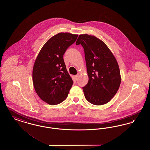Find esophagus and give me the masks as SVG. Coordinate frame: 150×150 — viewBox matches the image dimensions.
<instances>
[{
  "instance_id": "esophagus-1",
  "label": "esophagus",
  "mask_w": 150,
  "mask_h": 150,
  "mask_svg": "<svg viewBox=\"0 0 150 150\" xmlns=\"http://www.w3.org/2000/svg\"><path fill=\"white\" fill-rule=\"evenodd\" d=\"M78 77H79V75H76V76H74V77H75L76 80H77V79H78Z\"/></svg>"
}]
</instances>
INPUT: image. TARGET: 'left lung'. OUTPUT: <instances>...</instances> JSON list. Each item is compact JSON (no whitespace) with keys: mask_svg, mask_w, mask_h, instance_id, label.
Segmentation results:
<instances>
[{"mask_svg":"<svg viewBox=\"0 0 150 150\" xmlns=\"http://www.w3.org/2000/svg\"><path fill=\"white\" fill-rule=\"evenodd\" d=\"M84 49L88 81L82 87L88 102L96 105L109 102L118 91L121 75L118 63L109 48L94 35L81 34L76 45Z\"/></svg>","mask_w":150,"mask_h":150,"instance_id":"1","label":"left lung"}]
</instances>
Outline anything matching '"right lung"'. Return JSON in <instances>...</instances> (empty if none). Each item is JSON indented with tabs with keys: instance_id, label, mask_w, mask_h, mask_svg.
Listing matches in <instances>:
<instances>
[{
	"instance_id": "add662e5",
	"label": "right lung",
	"mask_w": 150,
	"mask_h": 150,
	"mask_svg": "<svg viewBox=\"0 0 150 150\" xmlns=\"http://www.w3.org/2000/svg\"><path fill=\"white\" fill-rule=\"evenodd\" d=\"M77 34L59 33L50 38L37 56L33 69V82L40 98L50 105L63 102L73 81L67 70L63 55Z\"/></svg>"
}]
</instances>
